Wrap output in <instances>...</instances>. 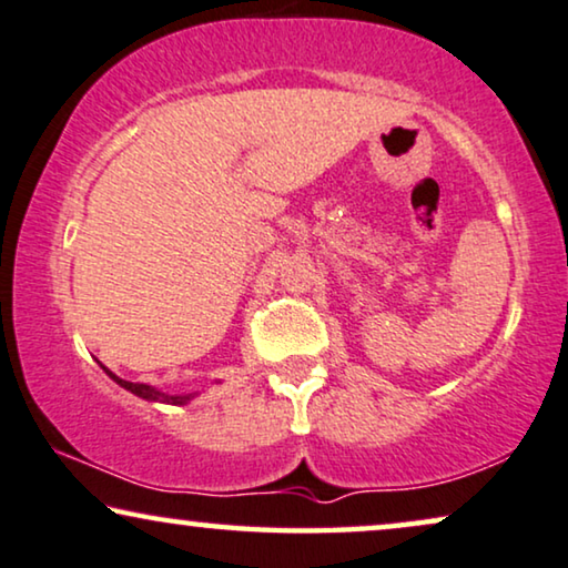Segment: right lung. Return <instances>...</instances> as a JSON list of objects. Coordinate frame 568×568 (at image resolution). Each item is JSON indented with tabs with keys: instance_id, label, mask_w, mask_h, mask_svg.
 Wrapping results in <instances>:
<instances>
[{
	"instance_id": "right-lung-1",
	"label": "right lung",
	"mask_w": 568,
	"mask_h": 568,
	"mask_svg": "<svg viewBox=\"0 0 568 568\" xmlns=\"http://www.w3.org/2000/svg\"><path fill=\"white\" fill-rule=\"evenodd\" d=\"M103 372L111 376L113 382L119 384V387H124V389H130L132 395H138V397H142V399H150V403H169V405H186L189 399H192L194 395H165V392H161V389H155V387H150V384H134V382H124V379H119L116 374H111L109 368L103 366Z\"/></svg>"
}]
</instances>
